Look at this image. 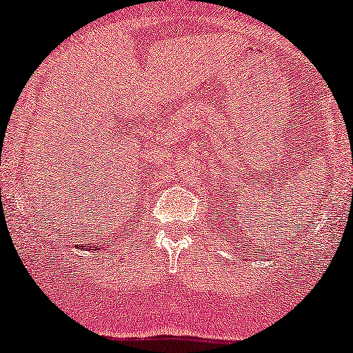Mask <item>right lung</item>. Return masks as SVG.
Returning a JSON list of instances; mask_svg holds the SVG:
<instances>
[{
  "label": "right lung",
  "instance_id": "add662e5",
  "mask_svg": "<svg viewBox=\"0 0 353 353\" xmlns=\"http://www.w3.org/2000/svg\"><path fill=\"white\" fill-rule=\"evenodd\" d=\"M79 248L83 250V252H92V253H95L97 250H99V248H97V246H95V248H92V246H90V248H85V246H79Z\"/></svg>",
  "mask_w": 353,
  "mask_h": 353
}]
</instances>
